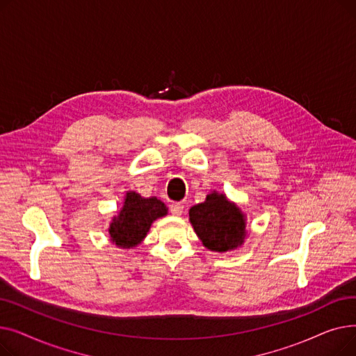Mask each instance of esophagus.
<instances>
[{
	"label": "esophagus",
	"instance_id": "1",
	"mask_svg": "<svg viewBox=\"0 0 356 356\" xmlns=\"http://www.w3.org/2000/svg\"><path fill=\"white\" fill-rule=\"evenodd\" d=\"M183 204L181 203H172L170 204V212L175 215V216H180L183 213Z\"/></svg>",
	"mask_w": 356,
	"mask_h": 356
}]
</instances>
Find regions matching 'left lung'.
Masks as SVG:
<instances>
[{"label": "left lung", "instance_id": "8db88e82", "mask_svg": "<svg viewBox=\"0 0 356 356\" xmlns=\"http://www.w3.org/2000/svg\"><path fill=\"white\" fill-rule=\"evenodd\" d=\"M189 219L202 244L211 251L225 252L244 244L245 215L223 193L213 192L192 207Z\"/></svg>", "mask_w": 356, "mask_h": 356}]
</instances>
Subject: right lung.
Returning a JSON list of instances; mask_svg holds the SVG:
<instances>
[{
  "label": "right lung",
  "instance_id": "right-lung-1",
  "mask_svg": "<svg viewBox=\"0 0 356 356\" xmlns=\"http://www.w3.org/2000/svg\"><path fill=\"white\" fill-rule=\"evenodd\" d=\"M167 215L165 204L157 197H141L128 192L124 207L109 225L111 241L121 248H133L145 238L152 223Z\"/></svg>",
  "mask_w": 356,
  "mask_h": 356
}]
</instances>
